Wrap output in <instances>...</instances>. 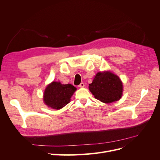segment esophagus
I'll return each instance as SVG.
<instances>
[{
  "mask_svg": "<svg viewBox=\"0 0 160 160\" xmlns=\"http://www.w3.org/2000/svg\"><path fill=\"white\" fill-rule=\"evenodd\" d=\"M84 87H85V84L83 83H81L80 85H79V88H84Z\"/></svg>",
  "mask_w": 160,
  "mask_h": 160,
  "instance_id": "34e87169",
  "label": "esophagus"
}]
</instances>
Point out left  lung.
Instances as JSON below:
<instances>
[{
    "mask_svg": "<svg viewBox=\"0 0 160 160\" xmlns=\"http://www.w3.org/2000/svg\"><path fill=\"white\" fill-rule=\"evenodd\" d=\"M89 89L95 98L105 103H111L122 98L123 85L119 77L109 71L98 72Z\"/></svg>",
    "mask_w": 160,
    "mask_h": 160,
    "instance_id": "left-lung-1",
    "label": "left lung"
}]
</instances>
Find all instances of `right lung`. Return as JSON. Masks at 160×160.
I'll use <instances>...</instances> for the list:
<instances>
[{"label":"right lung","mask_w":160,"mask_h":160,"mask_svg":"<svg viewBox=\"0 0 160 160\" xmlns=\"http://www.w3.org/2000/svg\"><path fill=\"white\" fill-rule=\"evenodd\" d=\"M77 88L71 84H61L52 81L48 85L43 93L44 103L54 109H61L68 104Z\"/></svg>","instance_id":"right-lung-1"}]
</instances>
